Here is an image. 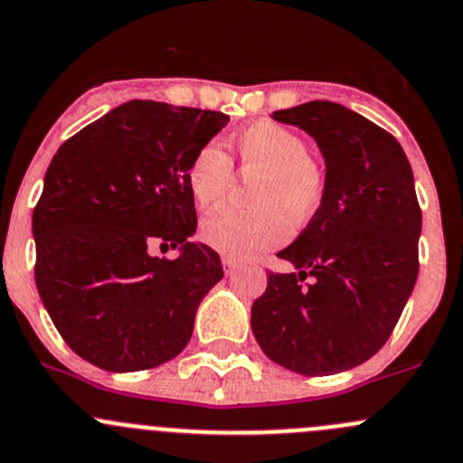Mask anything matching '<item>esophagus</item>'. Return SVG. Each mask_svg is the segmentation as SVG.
<instances>
[{
    "label": "esophagus",
    "instance_id": "1",
    "mask_svg": "<svg viewBox=\"0 0 463 463\" xmlns=\"http://www.w3.org/2000/svg\"><path fill=\"white\" fill-rule=\"evenodd\" d=\"M222 264H223V271H226V276L235 273V269H237V260L235 258H228V255H223Z\"/></svg>",
    "mask_w": 463,
    "mask_h": 463
}]
</instances>
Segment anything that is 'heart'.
Here are the masks:
<instances>
[{"mask_svg": "<svg viewBox=\"0 0 463 463\" xmlns=\"http://www.w3.org/2000/svg\"><path fill=\"white\" fill-rule=\"evenodd\" d=\"M244 176L250 185V210H219L201 226L208 246L228 258L244 260L280 246L291 223L305 226L326 196V174L309 158L307 142L276 122H255L232 137ZM187 190L199 210H213L226 199L232 163L217 142H205L192 156L185 172Z\"/></svg>", "mask_w": 463, "mask_h": 463, "instance_id": "obj_1", "label": "heart"}]
</instances>
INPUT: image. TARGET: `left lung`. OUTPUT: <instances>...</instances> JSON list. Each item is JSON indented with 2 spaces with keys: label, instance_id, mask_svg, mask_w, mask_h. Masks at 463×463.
<instances>
[{
  "label": "left lung",
  "instance_id": "1",
  "mask_svg": "<svg viewBox=\"0 0 463 463\" xmlns=\"http://www.w3.org/2000/svg\"><path fill=\"white\" fill-rule=\"evenodd\" d=\"M317 140L326 196L278 258L296 273L269 271L250 327L269 360L300 375L362 364L392 336L419 276L420 205L396 137L332 101L273 112ZM309 283H305L307 278Z\"/></svg>",
  "mask_w": 463,
  "mask_h": 463
}]
</instances>
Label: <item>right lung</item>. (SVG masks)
<instances>
[{
	"instance_id": "add662e5",
	"label": "right lung",
	"mask_w": 463,
	"mask_h": 463,
	"mask_svg": "<svg viewBox=\"0 0 463 463\" xmlns=\"http://www.w3.org/2000/svg\"><path fill=\"white\" fill-rule=\"evenodd\" d=\"M228 115L160 101L112 108L62 142L33 210L35 285L65 344L103 371H145L190 341L223 278L217 250L190 241L185 172ZM154 245L182 246L176 260Z\"/></svg>"
}]
</instances>
